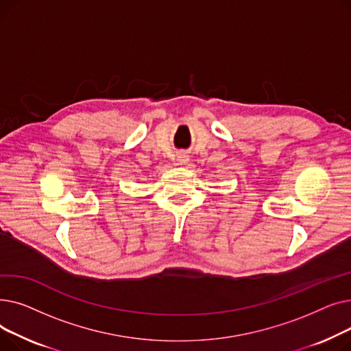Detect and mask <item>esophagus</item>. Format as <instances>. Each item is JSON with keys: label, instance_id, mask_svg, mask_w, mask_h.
I'll return each instance as SVG.
<instances>
[{"label": "esophagus", "instance_id": "34e87169", "mask_svg": "<svg viewBox=\"0 0 351 351\" xmlns=\"http://www.w3.org/2000/svg\"><path fill=\"white\" fill-rule=\"evenodd\" d=\"M189 160V156L186 154H178V163L179 165H185Z\"/></svg>", "mask_w": 351, "mask_h": 351}]
</instances>
